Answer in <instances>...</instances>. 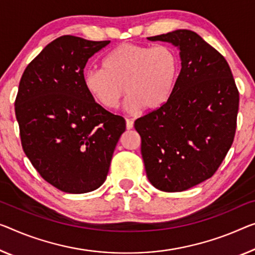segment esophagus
<instances>
[{"mask_svg":"<svg viewBox=\"0 0 255 255\" xmlns=\"http://www.w3.org/2000/svg\"><path fill=\"white\" fill-rule=\"evenodd\" d=\"M125 122H127V128H128V130H131V128H133V125H134V123H133L132 120L127 119V121H125Z\"/></svg>","mask_w":255,"mask_h":255,"instance_id":"1","label":"esophagus"}]
</instances>
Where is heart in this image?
<instances>
[{
	"mask_svg": "<svg viewBox=\"0 0 255 255\" xmlns=\"http://www.w3.org/2000/svg\"><path fill=\"white\" fill-rule=\"evenodd\" d=\"M180 61L167 45L125 43L112 50L103 60V68H90L83 74V85L98 104L115 109L125 93L124 108L136 113L154 111L166 103L173 92Z\"/></svg>",
	"mask_w": 255,
	"mask_h": 255,
	"instance_id": "b5f03b06",
	"label": "heart"
}]
</instances>
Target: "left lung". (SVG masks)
<instances>
[{"label":"left lung","mask_w":255,"mask_h":255,"mask_svg":"<svg viewBox=\"0 0 255 255\" xmlns=\"http://www.w3.org/2000/svg\"><path fill=\"white\" fill-rule=\"evenodd\" d=\"M179 49L181 70L162 107L134 122L155 188L175 193L212 177L232 147L240 93L222 54L198 34L177 29L148 37Z\"/></svg>","instance_id":"1"}]
</instances>
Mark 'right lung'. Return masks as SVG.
I'll list each match as a JSON object with an SVG mask.
<instances>
[{
  "label": "right lung",
  "mask_w": 255,
  "mask_h": 255,
  "mask_svg": "<svg viewBox=\"0 0 255 255\" xmlns=\"http://www.w3.org/2000/svg\"><path fill=\"white\" fill-rule=\"evenodd\" d=\"M111 41L56 38L27 66L14 111L22 149L50 185L68 194L96 190L107 178L125 120L98 105L83 70Z\"/></svg>",
  "instance_id": "obj_1"
}]
</instances>
